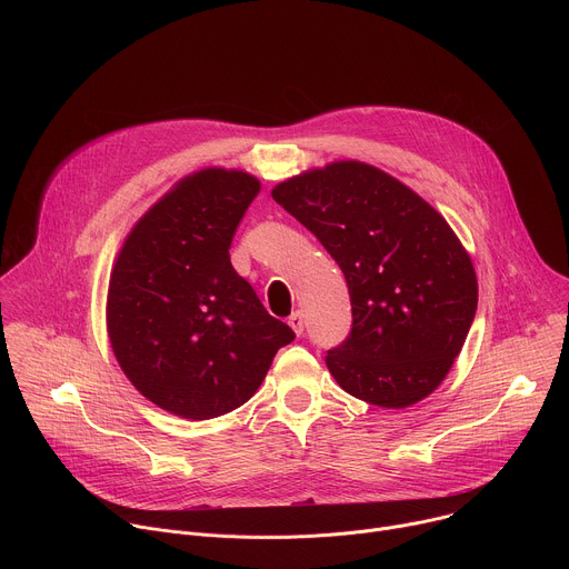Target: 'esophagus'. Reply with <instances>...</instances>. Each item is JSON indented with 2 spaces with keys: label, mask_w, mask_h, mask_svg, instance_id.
<instances>
[{
  "label": "esophagus",
  "mask_w": 569,
  "mask_h": 569,
  "mask_svg": "<svg viewBox=\"0 0 569 569\" xmlns=\"http://www.w3.org/2000/svg\"><path fill=\"white\" fill-rule=\"evenodd\" d=\"M288 323H290V329H292L297 336H301V333H303L306 321H303V315H301L299 310H295V312L288 317Z\"/></svg>",
  "instance_id": "1"
}]
</instances>
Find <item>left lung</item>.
<instances>
[{
  "label": "left lung",
  "mask_w": 569,
  "mask_h": 569,
  "mask_svg": "<svg viewBox=\"0 0 569 569\" xmlns=\"http://www.w3.org/2000/svg\"><path fill=\"white\" fill-rule=\"evenodd\" d=\"M272 198L345 272L353 323L327 356L338 385L393 410L432 393L477 310L475 268L450 224L412 189L362 161L290 178Z\"/></svg>",
  "instance_id": "1"
}]
</instances>
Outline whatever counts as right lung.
I'll return each mask as SVG.
<instances>
[{
    "instance_id": "add662e5",
    "label": "right lung",
    "mask_w": 569,
    "mask_h": 569,
    "mask_svg": "<svg viewBox=\"0 0 569 569\" xmlns=\"http://www.w3.org/2000/svg\"><path fill=\"white\" fill-rule=\"evenodd\" d=\"M257 178L204 169L128 233L108 290V333L130 382L161 410L204 421L248 402L295 340L242 279L229 248Z\"/></svg>"
}]
</instances>
